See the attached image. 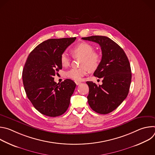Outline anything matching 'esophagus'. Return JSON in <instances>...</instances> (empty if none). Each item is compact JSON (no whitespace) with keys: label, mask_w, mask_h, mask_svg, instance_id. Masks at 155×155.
Listing matches in <instances>:
<instances>
[{"label":"esophagus","mask_w":155,"mask_h":155,"mask_svg":"<svg viewBox=\"0 0 155 155\" xmlns=\"http://www.w3.org/2000/svg\"><path fill=\"white\" fill-rule=\"evenodd\" d=\"M75 83H76L77 85H79L81 83V82H80V81H75Z\"/></svg>","instance_id":"1"}]
</instances>
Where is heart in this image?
<instances>
[{"label": "heart", "mask_w": 155, "mask_h": 155, "mask_svg": "<svg viewBox=\"0 0 155 155\" xmlns=\"http://www.w3.org/2000/svg\"><path fill=\"white\" fill-rule=\"evenodd\" d=\"M94 47L90 43L82 41L77 43L72 48V53L74 57H81L80 68H73L66 72V76L76 81H81L88 71H95L101 64V56L94 51ZM61 64L68 67L71 64V59L66 53H62L60 56Z\"/></svg>", "instance_id": "1"}]
</instances>
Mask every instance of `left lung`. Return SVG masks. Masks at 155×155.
Wrapping results in <instances>:
<instances>
[{"instance_id":"1","label":"left lung","mask_w":155,"mask_h":155,"mask_svg":"<svg viewBox=\"0 0 155 155\" xmlns=\"http://www.w3.org/2000/svg\"><path fill=\"white\" fill-rule=\"evenodd\" d=\"M81 38L98 43L102 54L101 64L94 73L95 77L102 78V84L86 81L89 86L88 104L98 114H109L129 93L132 74L128 58L118 44L107 37L94 35Z\"/></svg>"}]
</instances>
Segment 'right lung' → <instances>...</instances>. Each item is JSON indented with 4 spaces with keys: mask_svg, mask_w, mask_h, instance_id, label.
Returning a JSON list of instances; mask_svg holds the SVG:
<instances>
[{
    "mask_svg": "<svg viewBox=\"0 0 155 155\" xmlns=\"http://www.w3.org/2000/svg\"><path fill=\"white\" fill-rule=\"evenodd\" d=\"M76 37L52 38L43 41L29 54L23 71L27 97L43 115L56 117L69 108L76 84L70 79L61 83L54 76L62 69L60 56Z\"/></svg>",
    "mask_w": 155,
    "mask_h": 155,
    "instance_id": "right-lung-1",
    "label": "right lung"
}]
</instances>
